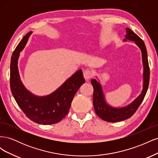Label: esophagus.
Masks as SVG:
<instances>
[{
	"instance_id": "esophagus-1",
	"label": "esophagus",
	"mask_w": 158,
	"mask_h": 158,
	"mask_svg": "<svg viewBox=\"0 0 158 158\" xmlns=\"http://www.w3.org/2000/svg\"><path fill=\"white\" fill-rule=\"evenodd\" d=\"M93 76L92 72L89 70H86L84 72V77L85 80H88Z\"/></svg>"
}]
</instances>
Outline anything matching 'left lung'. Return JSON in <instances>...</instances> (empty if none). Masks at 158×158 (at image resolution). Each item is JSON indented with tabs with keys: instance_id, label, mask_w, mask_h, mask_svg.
I'll return each instance as SVG.
<instances>
[{
	"instance_id": "obj_1",
	"label": "left lung",
	"mask_w": 158,
	"mask_h": 158,
	"mask_svg": "<svg viewBox=\"0 0 158 158\" xmlns=\"http://www.w3.org/2000/svg\"><path fill=\"white\" fill-rule=\"evenodd\" d=\"M127 34L123 41H132L139 47L142 52V59L144 71H143V88L140 94L128 106L122 107H114L109 105L105 98L103 88L99 81L91 80L94 87L93 104L95 113L102 120L107 122H118L126 120L133 115L140 106L147 92L150 80V68L148 64L146 45L140 37H138L130 28H126Z\"/></svg>"
}]
</instances>
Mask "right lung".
<instances>
[{
    "instance_id": "1",
    "label": "right lung",
    "mask_w": 158,
    "mask_h": 158,
    "mask_svg": "<svg viewBox=\"0 0 158 158\" xmlns=\"http://www.w3.org/2000/svg\"><path fill=\"white\" fill-rule=\"evenodd\" d=\"M32 31L27 33L13 52L10 62V89L18 106L30 120L41 125L60 122L67 114L76 93L85 82L80 69L53 92L37 96L27 89L20 79L18 60Z\"/></svg>"
}]
</instances>
